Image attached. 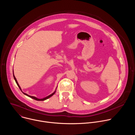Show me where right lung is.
<instances>
[{"mask_svg":"<svg viewBox=\"0 0 135 135\" xmlns=\"http://www.w3.org/2000/svg\"><path fill=\"white\" fill-rule=\"evenodd\" d=\"M13 77H14V80H15V82H16V84H17V86H18V88H20V90L22 91V90H21V88H20V85H19V84H18V82H17V80H16V78H15V76H14V73H13ZM55 91H56V90H55V91L53 93H52L51 94H50V95H49L47 96V97H45V98H42V99H38V98H36V97H33V96L29 95H28V94H26V93L23 92L22 91V92H23V93L24 94H25V95H26L28 96V97H29L30 98H32V99H35V100H38V101H43V100H46V99H48V98H50V97H51V96H52V95H53L55 93Z\"/></svg>","mask_w":135,"mask_h":135,"instance_id":"1","label":"right lung"}]
</instances>
